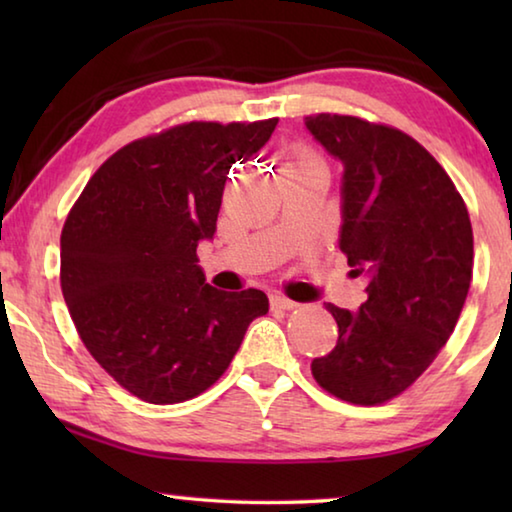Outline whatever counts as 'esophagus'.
Masks as SVG:
<instances>
[{
    "mask_svg": "<svg viewBox=\"0 0 512 512\" xmlns=\"http://www.w3.org/2000/svg\"><path fill=\"white\" fill-rule=\"evenodd\" d=\"M271 307L273 309H287V311H291V309L298 307V302H293V300L284 298V296H273L271 298Z\"/></svg>",
    "mask_w": 512,
    "mask_h": 512,
    "instance_id": "esophagus-1",
    "label": "esophagus"
}]
</instances>
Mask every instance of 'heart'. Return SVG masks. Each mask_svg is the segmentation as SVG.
Here are the masks:
<instances>
[{
	"label": "heart",
	"mask_w": 512,
	"mask_h": 512,
	"mask_svg": "<svg viewBox=\"0 0 512 512\" xmlns=\"http://www.w3.org/2000/svg\"><path fill=\"white\" fill-rule=\"evenodd\" d=\"M309 162H320V160L311 151H298L287 167H300V164H309Z\"/></svg>",
	"instance_id": "1"
}]
</instances>
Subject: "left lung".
<instances>
[{"instance_id":"1","label":"left lung","mask_w":512,"mask_h":512,"mask_svg":"<svg viewBox=\"0 0 512 512\" xmlns=\"http://www.w3.org/2000/svg\"><path fill=\"white\" fill-rule=\"evenodd\" d=\"M307 128L343 162L339 246L370 277L357 314L327 302L336 348L311 361L329 395L377 406L402 395L452 336L472 282L474 237L440 162L400 128L318 112Z\"/></svg>"}]
</instances>
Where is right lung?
Returning <instances> with one entry per match:
<instances>
[{
  "label": "right lung",
  "mask_w": 512,
  "mask_h": 512,
  "mask_svg": "<svg viewBox=\"0 0 512 512\" xmlns=\"http://www.w3.org/2000/svg\"><path fill=\"white\" fill-rule=\"evenodd\" d=\"M277 119L187 121L121 146L94 171L60 235V289L94 361L149 404L207 391L264 291L205 284L196 246L212 239L230 167L268 142Z\"/></svg>",
  "instance_id": "obj_1"
}]
</instances>
